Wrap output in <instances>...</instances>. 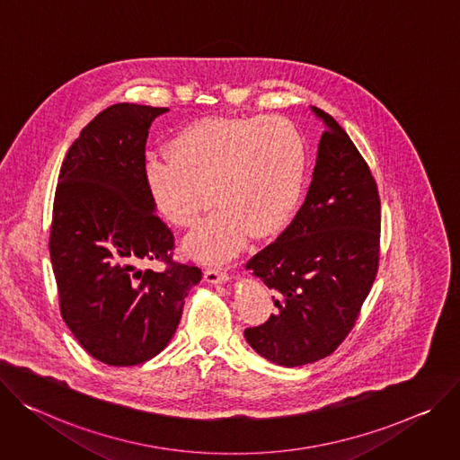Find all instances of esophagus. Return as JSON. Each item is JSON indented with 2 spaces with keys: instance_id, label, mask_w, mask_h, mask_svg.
<instances>
[{
  "instance_id": "obj_1",
  "label": "esophagus",
  "mask_w": 460,
  "mask_h": 460,
  "mask_svg": "<svg viewBox=\"0 0 460 460\" xmlns=\"http://www.w3.org/2000/svg\"><path fill=\"white\" fill-rule=\"evenodd\" d=\"M204 279H207L208 283H223L228 279V272L225 269H216V267H210L204 270Z\"/></svg>"
}]
</instances>
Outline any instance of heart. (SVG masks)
I'll return each instance as SVG.
<instances>
[{"label":"heart","instance_id":"1","mask_svg":"<svg viewBox=\"0 0 460 460\" xmlns=\"http://www.w3.org/2000/svg\"><path fill=\"white\" fill-rule=\"evenodd\" d=\"M170 157L146 164V182L161 214L179 228L200 261L228 260L244 243L276 235L292 217L305 182L307 151L297 128L279 117L204 119L181 129L168 144Z\"/></svg>","mask_w":460,"mask_h":460}]
</instances>
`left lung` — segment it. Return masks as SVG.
Returning <instances> with one entry per match:
<instances>
[{"instance_id":"obj_1","label":"left lung","mask_w":460,"mask_h":460,"mask_svg":"<svg viewBox=\"0 0 460 460\" xmlns=\"http://www.w3.org/2000/svg\"><path fill=\"white\" fill-rule=\"evenodd\" d=\"M327 129L307 197L281 235L250 258V269L278 292L276 314L244 329L263 358L297 367L325 358L358 320L380 261L376 181L343 128L313 108Z\"/></svg>"}]
</instances>
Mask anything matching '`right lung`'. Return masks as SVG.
Segmentation results:
<instances>
[{"mask_svg":"<svg viewBox=\"0 0 460 460\" xmlns=\"http://www.w3.org/2000/svg\"><path fill=\"white\" fill-rule=\"evenodd\" d=\"M166 108L115 104L69 147L53 204L49 252L60 313L108 366L147 362L172 340L202 272L173 261L175 237L146 182L147 129ZM167 265L163 273L137 267Z\"/></svg>","mask_w":460,"mask_h":460,"instance_id":"obj_1","label":"right lung"}]
</instances>
